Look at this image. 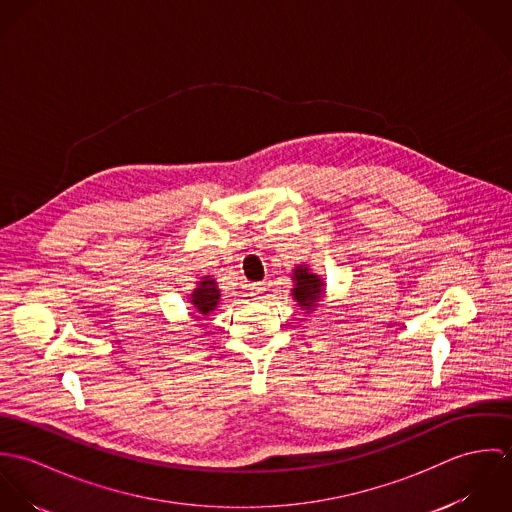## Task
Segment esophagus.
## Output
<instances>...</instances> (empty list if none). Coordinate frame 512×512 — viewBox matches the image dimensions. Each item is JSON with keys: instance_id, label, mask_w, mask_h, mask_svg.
Wrapping results in <instances>:
<instances>
[{"instance_id": "obj_1", "label": "esophagus", "mask_w": 512, "mask_h": 512, "mask_svg": "<svg viewBox=\"0 0 512 512\" xmlns=\"http://www.w3.org/2000/svg\"><path fill=\"white\" fill-rule=\"evenodd\" d=\"M248 288H250V295H252L254 299H260V297L266 293V284H264V282H258V284H250Z\"/></svg>"}]
</instances>
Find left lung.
<instances>
[{
  "label": "left lung",
  "mask_w": 512,
  "mask_h": 512,
  "mask_svg": "<svg viewBox=\"0 0 512 512\" xmlns=\"http://www.w3.org/2000/svg\"><path fill=\"white\" fill-rule=\"evenodd\" d=\"M292 297L295 303L299 305L301 311L311 313L315 311L325 297V282L319 274L311 270V266L295 264L292 268Z\"/></svg>",
  "instance_id": "1"
}]
</instances>
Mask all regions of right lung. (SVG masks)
Here are the masks:
<instances>
[{
  "label": "right lung",
  "mask_w": 512,
  "mask_h": 512,
  "mask_svg": "<svg viewBox=\"0 0 512 512\" xmlns=\"http://www.w3.org/2000/svg\"><path fill=\"white\" fill-rule=\"evenodd\" d=\"M219 301V284H217V280L211 274L201 276L197 286L193 288V292L189 293V297H187V303H191L195 313L201 315V317L211 315L219 307Z\"/></svg>",
  "instance_id": "1"
}]
</instances>
